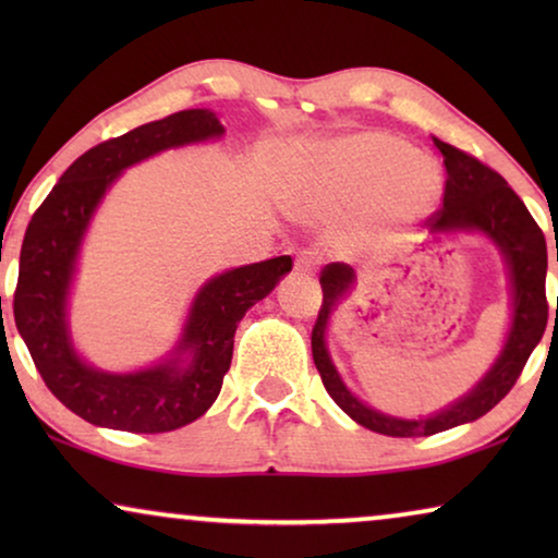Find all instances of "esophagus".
I'll use <instances>...</instances> for the list:
<instances>
[{
  "label": "esophagus",
  "instance_id": "1",
  "mask_svg": "<svg viewBox=\"0 0 558 558\" xmlns=\"http://www.w3.org/2000/svg\"><path fill=\"white\" fill-rule=\"evenodd\" d=\"M319 262H323V256H319L317 248H302L294 258V269L302 274H315L319 269Z\"/></svg>",
  "mask_w": 558,
  "mask_h": 558
}]
</instances>
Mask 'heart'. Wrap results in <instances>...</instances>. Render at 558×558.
I'll return each mask as SVG.
<instances>
[{
  "instance_id": "obj_1",
  "label": "heart",
  "mask_w": 558,
  "mask_h": 558,
  "mask_svg": "<svg viewBox=\"0 0 558 558\" xmlns=\"http://www.w3.org/2000/svg\"><path fill=\"white\" fill-rule=\"evenodd\" d=\"M332 190L342 203H371L380 220H414L432 208L441 187L439 167L386 132H361L327 149Z\"/></svg>"
}]
</instances>
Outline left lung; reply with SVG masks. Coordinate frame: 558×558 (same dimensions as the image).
Segmentation results:
<instances>
[{
	"label": "left lung",
	"mask_w": 558,
	"mask_h": 558,
	"mask_svg": "<svg viewBox=\"0 0 558 558\" xmlns=\"http://www.w3.org/2000/svg\"><path fill=\"white\" fill-rule=\"evenodd\" d=\"M447 167L445 201L429 218L432 235L480 233L498 248L508 269L510 284V327L500 355L490 371L470 388L462 399L449 403L437 414L424 418H401L368 407L342 384L330 353H327V325L338 304L353 292L355 271L348 264H327L319 277L323 284V310L312 327V357L323 376V384L332 401L365 429L386 437H429V434L452 429V426L475 422L485 416L495 403L521 376L525 361L544 338L548 304H546V239L536 220L531 218L521 197L498 172L470 157L452 144L434 140ZM558 317V302H556Z\"/></svg>",
	"instance_id": "left-lung-1"
}]
</instances>
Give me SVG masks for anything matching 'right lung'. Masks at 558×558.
<instances>
[{"mask_svg":"<svg viewBox=\"0 0 558 558\" xmlns=\"http://www.w3.org/2000/svg\"><path fill=\"white\" fill-rule=\"evenodd\" d=\"M223 134L216 111L187 109L101 142L68 167L29 220L20 254L14 323L45 386L90 424L159 434L203 416L218 399L231 368L241 317L292 271V258L277 256L205 281L190 304L180 340L165 361L149 368L101 371L75 350L68 296L83 239L104 195L126 167L165 149L220 140Z\"/></svg>","mask_w":558,"mask_h":558,"instance_id":"obj_1","label":"right lung"}]
</instances>
